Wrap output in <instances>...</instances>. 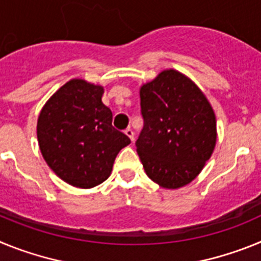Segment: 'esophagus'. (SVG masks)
Listing matches in <instances>:
<instances>
[{
    "label": "esophagus",
    "instance_id": "34e87169",
    "mask_svg": "<svg viewBox=\"0 0 261 261\" xmlns=\"http://www.w3.org/2000/svg\"><path fill=\"white\" fill-rule=\"evenodd\" d=\"M124 133H125L126 136H128L129 138H130V141H135V133H133V130L130 128H126L125 130H124Z\"/></svg>",
    "mask_w": 261,
    "mask_h": 261
}]
</instances>
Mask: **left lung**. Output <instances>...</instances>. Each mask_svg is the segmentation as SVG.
Wrapping results in <instances>:
<instances>
[{
	"mask_svg": "<svg viewBox=\"0 0 261 261\" xmlns=\"http://www.w3.org/2000/svg\"><path fill=\"white\" fill-rule=\"evenodd\" d=\"M144 128L136 147L145 172L163 188L191 183L216 146V116L201 90L170 69L140 90Z\"/></svg>",
	"mask_w": 261,
	"mask_h": 261,
	"instance_id": "left-lung-1",
	"label": "left lung"
}]
</instances>
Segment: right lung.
Masks as SVG:
<instances>
[{"mask_svg": "<svg viewBox=\"0 0 261 261\" xmlns=\"http://www.w3.org/2000/svg\"><path fill=\"white\" fill-rule=\"evenodd\" d=\"M102 95V86L71 80L53 94L38 120L39 147L47 165L64 181L85 190L103 183L119 151L130 144L112 126Z\"/></svg>", "mask_w": 261, "mask_h": 261, "instance_id": "add662e5", "label": "right lung"}]
</instances>
